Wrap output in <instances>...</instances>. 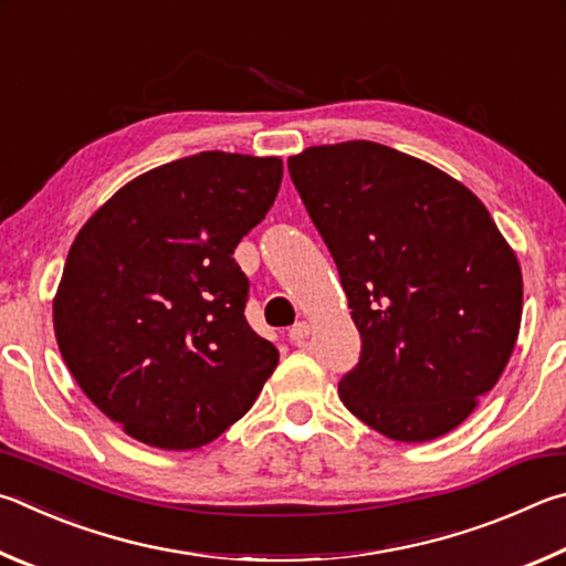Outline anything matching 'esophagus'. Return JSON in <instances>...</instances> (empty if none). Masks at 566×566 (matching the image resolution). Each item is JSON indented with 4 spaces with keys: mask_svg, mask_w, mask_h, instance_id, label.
Instances as JSON below:
<instances>
[{
    "mask_svg": "<svg viewBox=\"0 0 566 566\" xmlns=\"http://www.w3.org/2000/svg\"><path fill=\"white\" fill-rule=\"evenodd\" d=\"M308 335H311V325H308V323H295L293 328L289 331V340H291L293 345H303L305 338H308Z\"/></svg>",
    "mask_w": 566,
    "mask_h": 566,
    "instance_id": "obj_1",
    "label": "esophagus"
}]
</instances>
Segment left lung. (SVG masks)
I'll return each instance as SVG.
<instances>
[{"mask_svg": "<svg viewBox=\"0 0 566 566\" xmlns=\"http://www.w3.org/2000/svg\"><path fill=\"white\" fill-rule=\"evenodd\" d=\"M289 171L360 331L343 405L390 440L442 438L510 363L522 321L517 255L468 186L390 146H311Z\"/></svg>", "mask_w": 566, "mask_h": 566, "instance_id": "1", "label": "left lung"}]
</instances>
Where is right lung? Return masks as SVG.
Returning <instances> with one entry per match:
<instances>
[{"mask_svg": "<svg viewBox=\"0 0 566 566\" xmlns=\"http://www.w3.org/2000/svg\"><path fill=\"white\" fill-rule=\"evenodd\" d=\"M277 156L201 151L108 198L69 248L59 353L108 420L158 450H196L251 410L277 350L248 325L233 251L277 196Z\"/></svg>", "mask_w": 566, "mask_h": 566, "instance_id": "1", "label": "right lung"}]
</instances>
